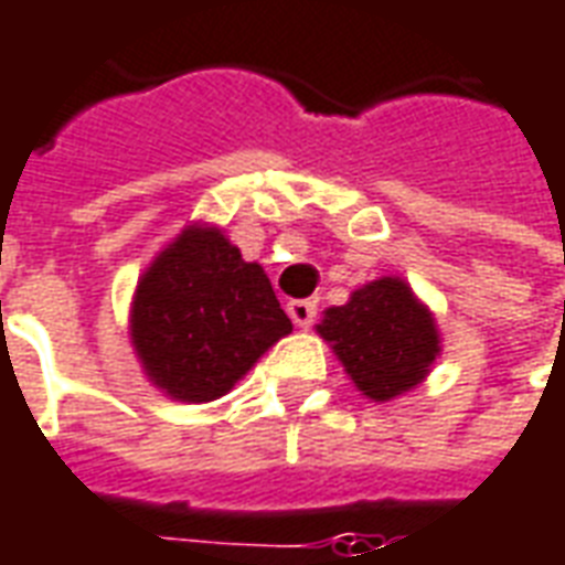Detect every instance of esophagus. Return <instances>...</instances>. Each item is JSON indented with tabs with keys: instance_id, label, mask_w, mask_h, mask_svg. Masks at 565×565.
<instances>
[{
	"instance_id": "obj_1",
	"label": "esophagus",
	"mask_w": 565,
	"mask_h": 565,
	"mask_svg": "<svg viewBox=\"0 0 565 565\" xmlns=\"http://www.w3.org/2000/svg\"><path fill=\"white\" fill-rule=\"evenodd\" d=\"M287 315L296 327H311L318 318V302L315 299H294V302H287Z\"/></svg>"
}]
</instances>
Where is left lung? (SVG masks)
<instances>
[{
  "label": "left lung",
  "instance_id": "left-lung-1",
  "mask_svg": "<svg viewBox=\"0 0 565 565\" xmlns=\"http://www.w3.org/2000/svg\"><path fill=\"white\" fill-rule=\"evenodd\" d=\"M318 333L333 345L358 392L376 404L416 388L440 354L434 315L401 278L364 284L345 306L323 311Z\"/></svg>",
  "mask_w": 565,
  "mask_h": 565
}]
</instances>
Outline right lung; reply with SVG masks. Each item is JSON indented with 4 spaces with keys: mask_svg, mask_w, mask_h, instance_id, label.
Wrapping results in <instances>:
<instances>
[{
    "mask_svg": "<svg viewBox=\"0 0 565 565\" xmlns=\"http://www.w3.org/2000/svg\"><path fill=\"white\" fill-rule=\"evenodd\" d=\"M294 330L263 266L216 226H189L137 281L131 342L173 401H216Z\"/></svg>",
    "mask_w": 565,
    "mask_h": 565,
    "instance_id": "obj_1",
    "label": "right lung"
}]
</instances>
